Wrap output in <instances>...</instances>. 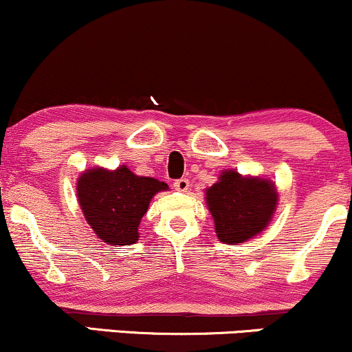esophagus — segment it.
<instances>
[{"label":"esophagus","instance_id":"34e87169","mask_svg":"<svg viewBox=\"0 0 352 352\" xmlns=\"http://www.w3.org/2000/svg\"><path fill=\"white\" fill-rule=\"evenodd\" d=\"M173 187H175L177 192H188L190 188V180L188 179H179L173 182Z\"/></svg>","mask_w":352,"mask_h":352}]
</instances>
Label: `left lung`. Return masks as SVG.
I'll use <instances>...</instances> for the list:
<instances>
[{"label": "left lung", "instance_id": "1", "mask_svg": "<svg viewBox=\"0 0 352 352\" xmlns=\"http://www.w3.org/2000/svg\"><path fill=\"white\" fill-rule=\"evenodd\" d=\"M274 182L263 177L223 170L217 184L205 190V201L221 243L236 245L260 235L273 220L278 205Z\"/></svg>", "mask_w": 352, "mask_h": 352}]
</instances>
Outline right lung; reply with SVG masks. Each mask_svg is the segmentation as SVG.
<instances>
[{"mask_svg":"<svg viewBox=\"0 0 352 352\" xmlns=\"http://www.w3.org/2000/svg\"><path fill=\"white\" fill-rule=\"evenodd\" d=\"M78 201L89 227L107 245H134L139 225L153 195L168 190L165 182L135 175L127 165L116 170L91 167L79 175Z\"/></svg>","mask_w":352,"mask_h":352,"instance_id":"obj_1","label":"right lung"}]
</instances>
